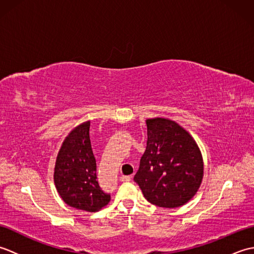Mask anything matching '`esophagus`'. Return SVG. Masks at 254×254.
Segmentation results:
<instances>
[{
	"label": "esophagus",
	"mask_w": 254,
	"mask_h": 254,
	"mask_svg": "<svg viewBox=\"0 0 254 254\" xmlns=\"http://www.w3.org/2000/svg\"><path fill=\"white\" fill-rule=\"evenodd\" d=\"M131 180V177L130 176H121L120 177V181H130Z\"/></svg>",
	"instance_id": "34e87169"
}]
</instances>
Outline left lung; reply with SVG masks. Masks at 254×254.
Here are the masks:
<instances>
[{
	"label": "left lung",
	"mask_w": 254,
	"mask_h": 254,
	"mask_svg": "<svg viewBox=\"0 0 254 254\" xmlns=\"http://www.w3.org/2000/svg\"><path fill=\"white\" fill-rule=\"evenodd\" d=\"M90 122L74 127L64 139L55 166V185L59 195L69 206L98 212L110 202L96 175V159L89 138Z\"/></svg>",
	"instance_id": "obj_1"
}]
</instances>
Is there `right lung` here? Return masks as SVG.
Here are the masks:
<instances>
[{
    "label": "right lung",
    "mask_w": 254,
    "mask_h": 254,
    "mask_svg": "<svg viewBox=\"0 0 254 254\" xmlns=\"http://www.w3.org/2000/svg\"><path fill=\"white\" fill-rule=\"evenodd\" d=\"M147 146L134 181L156 206L176 208L187 204L201 187L203 157L196 142L177 122L147 119Z\"/></svg>",
    "instance_id": "right-lung-1"
}]
</instances>
